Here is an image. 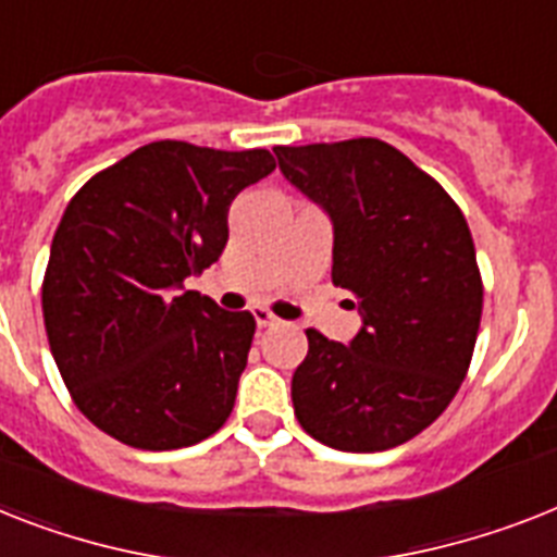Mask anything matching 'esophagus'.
Wrapping results in <instances>:
<instances>
[{"label":"esophagus","instance_id":"1","mask_svg":"<svg viewBox=\"0 0 557 557\" xmlns=\"http://www.w3.org/2000/svg\"><path fill=\"white\" fill-rule=\"evenodd\" d=\"M252 315H256V324H259V327H273V324H278V319H275L268 307H252Z\"/></svg>","mask_w":557,"mask_h":557}]
</instances>
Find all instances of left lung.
Masks as SVG:
<instances>
[{
	"label": "left lung",
	"mask_w": 557,
	"mask_h": 557,
	"mask_svg": "<svg viewBox=\"0 0 557 557\" xmlns=\"http://www.w3.org/2000/svg\"><path fill=\"white\" fill-rule=\"evenodd\" d=\"M289 185L333 222V284L350 289V344L307 330L293 372L305 433L344 453L416 438L447 410L475 350L484 284L461 207L381 139L275 147Z\"/></svg>",
	"instance_id": "1"
}]
</instances>
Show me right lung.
<instances>
[{"label": "right lung", "instance_id": "1", "mask_svg": "<svg viewBox=\"0 0 557 557\" xmlns=\"http://www.w3.org/2000/svg\"><path fill=\"white\" fill-rule=\"evenodd\" d=\"M270 150L150 141L96 173L50 245L41 312L64 387L87 421L136 449L210 438L233 412L256 319L185 289L227 245L238 193Z\"/></svg>", "mask_w": 557, "mask_h": 557}]
</instances>
